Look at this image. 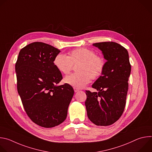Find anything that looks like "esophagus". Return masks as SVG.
Wrapping results in <instances>:
<instances>
[{"label":"esophagus","mask_w":152,"mask_h":152,"mask_svg":"<svg viewBox=\"0 0 152 152\" xmlns=\"http://www.w3.org/2000/svg\"><path fill=\"white\" fill-rule=\"evenodd\" d=\"M74 90H75V93H76V92H77L79 90V89H77V88H74Z\"/></svg>","instance_id":"34e87169"}]
</instances>
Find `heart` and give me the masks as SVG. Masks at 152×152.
<instances>
[{
    "mask_svg": "<svg viewBox=\"0 0 152 152\" xmlns=\"http://www.w3.org/2000/svg\"><path fill=\"white\" fill-rule=\"evenodd\" d=\"M56 69L61 73L67 75L73 70V66L77 73L64 78L67 84L76 88H82L88 84L91 79H96L102 76L105 67L104 58L88 48H77L70 51L68 56L59 53L53 60Z\"/></svg>",
    "mask_w": 152,
    "mask_h": 152,
    "instance_id": "1",
    "label": "heart"
}]
</instances>
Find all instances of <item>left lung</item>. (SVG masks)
<instances>
[{
    "label": "left lung",
    "instance_id": "obj_1",
    "mask_svg": "<svg viewBox=\"0 0 152 152\" xmlns=\"http://www.w3.org/2000/svg\"><path fill=\"white\" fill-rule=\"evenodd\" d=\"M93 45L102 51L107 61L103 74L92 85L97 92L85 91L86 110L94 124L110 126L123 113L131 66L127 50L118 43L106 41Z\"/></svg>",
    "mask_w": 152,
    "mask_h": 152
}]
</instances>
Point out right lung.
<instances>
[{"mask_svg":"<svg viewBox=\"0 0 152 152\" xmlns=\"http://www.w3.org/2000/svg\"><path fill=\"white\" fill-rule=\"evenodd\" d=\"M60 52L46 43L34 42L20 50L15 66L17 91L28 116L47 128L66 120L74 94L71 85H56L62 76L53 60Z\"/></svg>","mask_w":152,"mask_h":152,"instance_id":"right-lung-1","label":"right lung"}]
</instances>
